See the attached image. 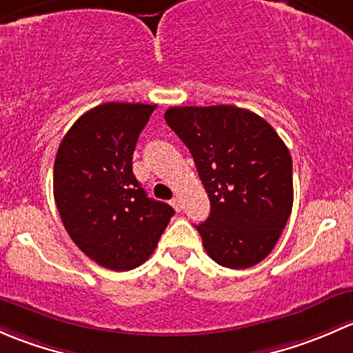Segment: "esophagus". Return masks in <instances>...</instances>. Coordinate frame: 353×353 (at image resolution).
<instances>
[{"label": "esophagus", "mask_w": 353, "mask_h": 353, "mask_svg": "<svg viewBox=\"0 0 353 353\" xmlns=\"http://www.w3.org/2000/svg\"><path fill=\"white\" fill-rule=\"evenodd\" d=\"M170 205H172V208L176 210V212H181V210H183V205H181V199L179 198H174L172 201H170Z\"/></svg>", "instance_id": "obj_1"}]
</instances>
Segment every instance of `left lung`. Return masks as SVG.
<instances>
[{"instance_id": "left-lung-1", "label": "left lung", "mask_w": 353, "mask_h": 353, "mask_svg": "<svg viewBox=\"0 0 353 353\" xmlns=\"http://www.w3.org/2000/svg\"><path fill=\"white\" fill-rule=\"evenodd\" d=\"M170 130L190 148L210 198L196 225L206 252L251 268L275 248L292 212V157L272 124L236 105L169 108Z\"/></svg>"}]
</instances>
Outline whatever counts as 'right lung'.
Wrapping results in <instances>:
<instances>
[{"label":"right lung","instance_id":"right-lung-1","mask_svg":"<svg viewBox=\"0 0 353 353\" xmlns=\"http://www.w3.org/2000/svg\"><path fill=\"white\" fill-rule=\"evenodd\" d=\"M157 105L108 102L77 119L54 160V199L73 243L104 268L128 272L148 259L172 206L147 196L133 152Z\"/></svg>","mask_w":353,"mask_h":353}]
</instances>
